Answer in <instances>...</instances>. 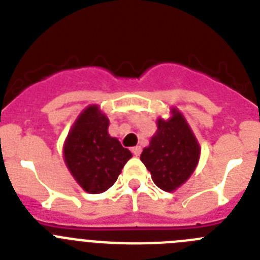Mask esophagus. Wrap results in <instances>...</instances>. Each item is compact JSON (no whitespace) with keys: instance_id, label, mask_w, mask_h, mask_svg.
Wrapping results in <instances>:
<instances>
[{"instance_id":"esophagus-1","label":"esophagus","mask_w":260,"mask_h":260,"mask_svg":"<svg viewBox=\"0 0 260 260\" xmlns=\"http://www.w3.org/2000/svg\"><path fill=\"white\" fill-rule=\"evenodd\" d=\"M132 152L134 156H139L142 152V147L141 146H135L132 148Z\"/></svg>"}]
</instances>
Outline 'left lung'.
I'll use <instances>...</instances> for the list:
<instances>
[{"label":"left lung","mask_w":260,"mask_h":260,"mask_svg":"<svg viewBox=\"0 0 260 260\" xmlns=\"http://www.w3.org/2000/svg\"><path fill=\"white\" fill-rule=\"evenodd\" d=\"M157 130L151 138L141 160L152 181L164 191H174L189 180L201 157V146L183 114L171 109L168 119L158 117Z\"/></svg>","instance_id":"8db88e82"}]
</instances>
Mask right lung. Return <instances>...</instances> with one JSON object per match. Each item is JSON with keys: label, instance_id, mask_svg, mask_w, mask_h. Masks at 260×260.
<instances>
[{"label": "right lung", "instance_id": "obj_1", "mask_svg": "<svg viewBox=\"0 0 260 260\" xmlns=\"http://www.w3.org/2000/svg\"><path fill=\"white\" fill-rule=\"evenodd\" d=\"M108 127L109 119L99 105H88L75 119L63 143L69 172L89 194L107 191L133 157L117 138L110 137Z\"/></svg>", "mask_w": 260, "mask_h": 260}]
</instances>
